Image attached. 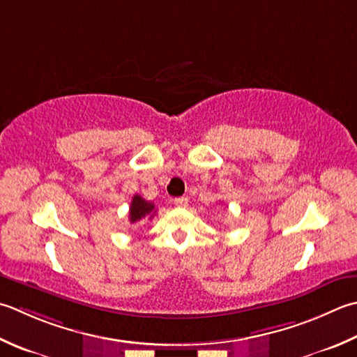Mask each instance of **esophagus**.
<instances>
[{
  "label": "esophagus",
  "mask_w": 357,
  "mask_h": 357,
  "mask_svg": "<svg viewBox=\"0 0 357 357\" xmlns=\"http://www.w3.org/2000/svg\"><path fill=\"white\" fill-rule=\"evenodd\" d=\"M173 202L176 207H185L188 204V199L185 197H181V198H174Z\"/></svg>",
  "instance_id": "34e87169"
}]
</instances>
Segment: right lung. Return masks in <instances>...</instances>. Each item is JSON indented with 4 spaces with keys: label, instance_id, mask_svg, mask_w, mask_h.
I'll return each mask as SVG.
<instances>
[{
    "label": "right lung",
    "instance_id": "obj_1",
    "mask_svg": "<svg viewBox=\"0 0 357 357\" xmlns=\"http://www.w3.org/2000/svg\"><path fill=\"white\" fill-rule=\"evenodd\" d=\"M155 213L156 211L153 202L145 201L142 197H139V195H135V197H132L131 206H130V222L141 221L144 218L151 220Z\"/></svg>",
    "mask_w": 357,
    "mask_h": 357
}]
</instances>
